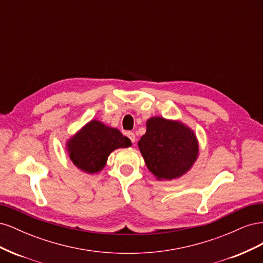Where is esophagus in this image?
Segmentation results:
<instances>
[{
    "instance_id": "esophagus-1",
    "label": "esophagus",
    "mask_w": 263,
    "mask_h": 263,
    "mask_svg": "<svg viewBox=\"0 0 263 263\" xmlns=\"http://www.w3.org/2000/svg\"><path fill=\"white\" fill-rule=\"evenodd\" d=\"M127 137H128V138L132 140V142L136 141V136H135V134H134L133 132H128V133H127Z\"/></svg>"
}]
</instances>
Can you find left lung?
I'll return each mask as SVG.
<instances>
[{
	"mask_svg": "<svg viewBox=\"0 0 263 263\" xmlns=\"http://www.w3.org/2000/svg\"><path fill=\"white\" fill-rule=\"evenodd\" d=\"M138 141L149 171L158 180H172L186 173L198 156L194 132L179 121L151 117Z\"/></svg>",
	"mask_w": 263,
	"mask_h": 263,
	"instance_id": "obj_1",
	"label": "left lung"
}]
</instances>
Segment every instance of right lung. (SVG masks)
<instances>
[{"label":"right lung","mask_w":263,"mask_h":263,"mask_svg":"<svg viewBox=\"0 0 263 263\" xmlns=\"http://www.w3.org/2000/svg\"><path fill=\"white\" fill-rule=\"evenodd\" d=\"M71 161L87 173L104 168L107 158L117 148H128L132 141L116 128L93 119L67 141Z\"/></svg>","instance_id":"right-lung-1"}]
</instances>
